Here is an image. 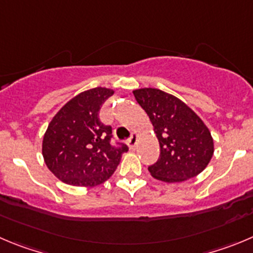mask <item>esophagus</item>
<instances>
[{"instance_id":"34e87169","label":"esophagus","mask_w":253,"mask_h":253,"mask_svg":"<svg viewBox=\"0 0 253 253\" xmlns=\"http://www.w3.org/2000/svg\"><path fill=\"white\" fill-rule=\"evenodd\" d=\"M127 143H128L129 147L134 148V146H136V143H137V134L132 133L131 137H129V140L127 141Z\"/></svg>"}]
</instances>
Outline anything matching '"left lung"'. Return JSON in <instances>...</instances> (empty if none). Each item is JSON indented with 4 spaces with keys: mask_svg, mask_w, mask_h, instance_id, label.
<instances>
[{
    "mask_svg": "<svg viewBox=\"0 0 253 253\" xmlns=\"http://www.w3.org/2000/svg\"><path fill=\"white\" fill-rule=\"evenodd\" d=\"M160 143V159L148 171L156 180L183 182L201 173L214 152L213 138L200 116L173 94L157 88L133 91Z\"/></svg>",
    "mask_w": 253,
    "mask_h": 253,
    "instance_id": "left-lung-1",
    "label": "left lung"
}]
</instances>
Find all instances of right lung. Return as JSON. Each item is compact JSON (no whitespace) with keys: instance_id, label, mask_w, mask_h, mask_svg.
Wrapping results in <instances>:
<instances>
[{"instance_id":"obj_1","label":"right lung","mask_w":253,"mask_h":253,"mask_svg":"<svg viewBox=\"0 0 253 253\" xmlns=\"http://www.w3.org/2000/svg\"><path fill=\"white\" fill-rule=\"evenodd\" d=\"M115 91L96 87L81 92L60 108L48 124L42 156L58 180L77 187L107 181L119 166L127 146H111V126L100 121L101 107Z\"/></svg>"}]
</instances>
